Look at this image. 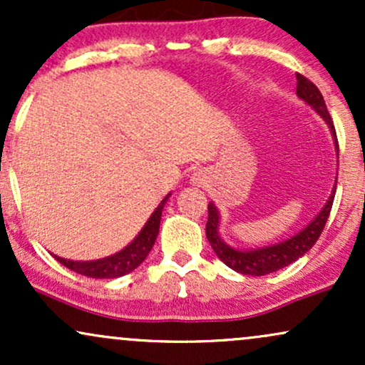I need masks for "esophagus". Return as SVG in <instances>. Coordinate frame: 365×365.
<instances>
[{"label":"esophagus","mask_w":365,"mask_h":365,"mask_svg":"<svg viewBox=\"0 0 365 365\" xmlns=\"http://www.w3.org/2000/svg\"><path fill=\"white\" fill-rule=\"evenodd\" d=\"M199 180H200V178H195V182H197V183H199Z\"/></svg>","instance_id":"esophagus-1"}]
</instances>
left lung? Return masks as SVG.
<instances>
[{"label":"left lung","instance_id":"left-lung-1","mask_svg":"<svg viewBox=\"0 0 365 365\" xmlns=\"http://www.w3.org/2000/svg\"><path fill=\"white\" fill-rule=\"evenodd\" d=\"M297 96L300 99H304L309 106H312L319 115L328 121L331 132H333L334 142H336L338 148V139H336V130H334L333 120H331L328 108H326L324 99H322L321 91L317 89L314 83L305 78L304 75L297 73ZM336 190V187H334ZM334 194L329 197L328 202L324 204L322 211L312 220V223L307 228L302 230L300 233H297L295 237L288 238V240L279 242V244L271 245V247H262V249L255 250H235L232 247H228L221 240L217 235V223H220V215H217V209L215 204L209 202L207 206V223H206V237L211 244L212 250H215L217 257L223 261L226 266L232 267L233 271L242 274L249 276H264L274 273V271L283 269L288 264L297 261L299 257H302L305 252L312 249V245L316 244L317 238L321 237V232L324 230L326 221H328L331 206H333Z\"/></svg>","mask_w":365,"mask_h":365}]
</instances>
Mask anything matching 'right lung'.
Segmentation results:
<instances>
[{"mask_svg": "<svg viewBox=\"0 0 365 365\" xmlns=\"http://www.w3.org/2000/svg\"><path fill=\"white\" fill-rule=\"evenodd\" d=\"M168 197L170 194L161 200V204H159L156 211L153 212V216L149 217L148 223L142 228V232L135 237V240L125 247L123 250H120L118 254L89 262L66 261V259L58 257V255H54V259L60 264H63V266L68 267V269L75 271V273L89 276V278H120V276L128 274L130 271H133L137 266H140L142 261L148 257L150 249H153L159 233L163 207H165V202Z\"/></svg>", "mask_w": 365, "mask_h": 365, "instance_id": "right-lung-1", "label": "right lung"}]
</instances>
